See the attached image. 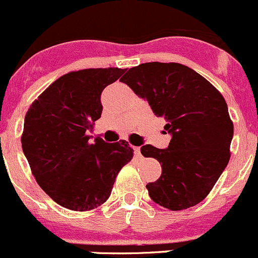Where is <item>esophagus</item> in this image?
Instances as JSON below:
<instances>
[{
	"mask_svg": "<svg viewBox=\"0 0 258 258\" xmlns=\"http://www.w3.org/2000/svg\"><path fill=\"white\" fill-rule=\"evenodd\" d=\"M134 155L137 156V158H140V156H142V153H140L139 147H134Z\"/></svg>",
	"mask_w": 258,
	"mask_h": 258,
	"instance_id": "1",
	"label": "esophagus"
}]
</instances>
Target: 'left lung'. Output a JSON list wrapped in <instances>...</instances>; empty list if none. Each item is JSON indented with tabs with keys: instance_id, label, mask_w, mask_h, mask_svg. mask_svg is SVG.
<instances>
[{
	"instance_id": "obj_1",
	"label": "left lung",
	"mask_w": 258,
	"mask_h": 258,
	"mask_svg": "<svg viewBox=\"0 0 258 258\" xmlns=\"http://www.w3.org/2000/svg\"><path fill=\"white\" fill-rule=\"evenodd\" d=\"M148 100L171 134L166 149L147 144L145 158L160 163L161 176L147 188L154 203L172 211L198 205L230 160L233 124L224 97L209 81L180 63H143L120 79Z\"/></svg>"
}]
</instances>
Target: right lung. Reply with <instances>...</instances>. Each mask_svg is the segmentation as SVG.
Instances as JSON below:
<instances>
[{
	"mask_svg": "<svg viewBox=\"0 0 258 258\" xmlns=\"http://www.w3.org/2000/svg\"><path fill=\"white\" fill-rule=\"evenodd\" d=\"M125 70L89 68L64 74L32 103L25 118L22 149L42 190L58 205L89 211L104 204L114 181L133 158L128 142H90L100 118L103 89Z\"/></svg>",
	"mask_w": 258,
	"mask_h": 258,
	"instance_id": "1",
	"label": "right lung"
}]
</instances>
